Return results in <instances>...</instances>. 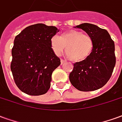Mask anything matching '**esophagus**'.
I'll use <instances>...</instances> for the list:
<instances>
[{
	"mask_svg": "<svg viewBox=\"0 0 122 122\" xmlns=\"http://www.w3.org/2000/svg\"><path fill=\"white\" fill-rule=\"evenodd\" d=\"M60 62H61V65H62V64H64L65 61L64 60H62V59H61V60H60Z\"/></svg>",
	"mask_w": 122,
	"mask_h": 122,
	"instance_id": "esophagus-1",
	"label": "esophagus"
}]
</instances>
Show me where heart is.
I'll return each instance as SVG.
<instances>
[{"instance_id": "heart-1", "label": "heart", "mask_w": 122, "mask_h": 122, "mask_svg": "<svg viewBox=\"0 0 122 122\" xmlns=\"http://www.w3.org/2000/svg\"><path fill=\"white\" fill-rule=\"evenodd\" d=\"M51 48L56 56H61L66 49L67 57L73 62L84 61L91 55L94 41L90 36L81 31L71 30L62 34L59 38L52 36Z\"/></svg>"}]
</instances>
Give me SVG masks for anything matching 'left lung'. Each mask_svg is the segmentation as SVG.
I'll return each instance as SVG.
<instances>
[{"instance_id": "left-lung-1", "label": "left lung", "mask_w": 122, "mask_h": 122, "mask_svg": "<svg viewBox=\"0 0 122 122\" xmlns=\"http://www.w3.org/2000/svg\"><path fill=\"white\" fill-rule=\"evenodd\" d=\"M75 28H81L91 36L94 48L87 59L73 64L70 81L80 91L96 90L105 85L112 75L116 64L114 43L106 30L93 24L82 23Z\"/></svg>"}]
</instances>
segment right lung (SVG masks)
<instances>
[{"label": "right lung", "instance_id": "1", "mask_svg": "<svg viewBox=\"0 0 122 122\" xmlns=\"http://www.w3.org/2000/svg\"><path fill=\"white\" fill-rule=\"evenodd\" d=\"M56 27L38 23L26 27L14 40L11 70L20 90L30 96L47 93L53 71L60 65L51 48Z\"/></svg>", "mask_w": 122, "mask_h": 122}]
</instances>
